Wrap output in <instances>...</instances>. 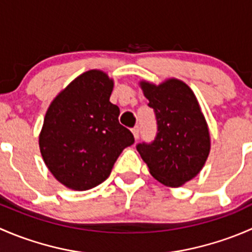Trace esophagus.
<instances>
[{
  "label": "esophagus",
  "instance_id": "34e87169",
  "mask_svg": "<svg viewBox=\"0 0 252 252\" xmlns=\"http://www.w3.org/2000/svg\"><path fill=\"white\" fill-rule=\"evenodd\" d=\"M131 131H133L134 138H135V140H138L139 136H140V128H139V126H134L133 129H131Z\"/></svg>",
  "mask_w": 252,
  "mask_h": 252
}]
</instances>
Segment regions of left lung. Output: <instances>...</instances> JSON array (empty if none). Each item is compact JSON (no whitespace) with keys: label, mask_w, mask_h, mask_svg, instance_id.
<instances>
[{"label":"left lung","mask_w":252,"mask_h":252,"mask_svg":"<svg viewBox=\"0 0 252 252\" xmlns=\"http://www.w3.org/2000/svg\"><path fill=\"white\" fill-rule=\"evenodd\" d=\"M147 106L154 110L157 133L136 150L150 173L167 187H180L204 167L210 154V134L191 89L169 79L156 86L141 83Z\"/></svg>","instance_id":"left-lung-1"}]
</instances>
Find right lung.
<instances>
[{"label": "right lung", "instance_id": "right-lung-1", "mask_svg": "<svg viewBox=\"0 0 252 252\" xmlns=\"http://www.w3.org/2000/svg\"><path fill=\"white\" fill-rule=\"evenodd\" d=\"M113 81L89 70L72 81L50 105L40 134V151L58 182L78 191L105 182L134 135L119 124L110 102Z\"/></svg>", "mask_w": 252, "mask_h": 252}]
</instances>
